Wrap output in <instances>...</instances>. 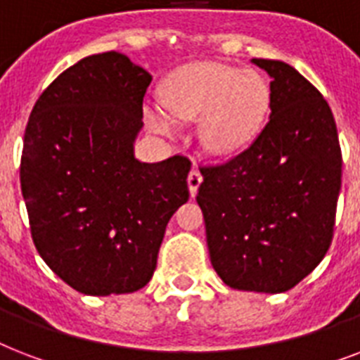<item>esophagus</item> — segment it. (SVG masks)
I'll list each match as a JSON object with an SVG mask.
<instances>
[{"instance_id": "obj_1", "label": "esophagus", "mask_w": 360, "mask_h": 360, "mask_svg": "<svg viewBox=\"0 0 360 360\" xmlns=\"http://www.w3.org/2000/svg\"><path fill=\"white\" fill-rule=\"evenodd\" d=\"M202 174L198 172V169H192L191 174H188V177H186V183H188V191H191V196H196L198 188H200V185H202Z\"/></svg>"}]
</instances>
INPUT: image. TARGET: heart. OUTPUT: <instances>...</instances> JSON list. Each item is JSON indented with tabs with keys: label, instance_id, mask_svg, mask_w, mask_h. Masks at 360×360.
Instances as JSON below:
<instances>
[{
	"label": "heart",
	"instance_id": "1",
	"mask_svg": "<svg viewBox=\"0 0 360 360\" xmlns=\"http://www.w3.org/2000/svg\"><path fill=\"white\" fill-rule=\"evenodd\" d=\"M164 103L146 104V121L158 134H172V114L196 121L203 149L214 157L245 151L262 132L271 106L267 82L256 70L214 61L181 67L164 84Z\"/></svg>",
	"mask_w": 360,
	"mask_h": 360
}]
</instances>
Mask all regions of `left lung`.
I'll use <instances>...</instances> for the list:
<instances>
[{"mask_svg": "<svg viewBox=\"0 0 360 360\" xmlns=\"http://www.w3.org/2000/svg\"><path fill=\"white\" fill-rule=\"evenodd\" d=\"M271 76V115L230 162L202 168L196 202L211 265L233 290L284 293L329 250L342 153L329 104L284 61L252 59Z\"/></svg>", "mask_w": 360, "mask_h": 360, "instance_id": "obj_1", "label": "left lung"}]
</instances>
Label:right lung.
<instances>
[{
    "label": "right lung",
    "instance_id": "add662e5",
    "mask_svg": "<svg viewBox=\"0 0 360 360\" xmlns=\"http://www.w3.org/2000/svg\"><path fill=\"white\" fill-rule=\"evenodd\" d=\"M151 80L124 53L87 56L44 89L25 127L20 185L31 237L84 295L143 288L172 214L188 200V158L134 155Z\"/></svg>",
    "mask_w": 360,
    "mask_h": 360
}]
</instances>
